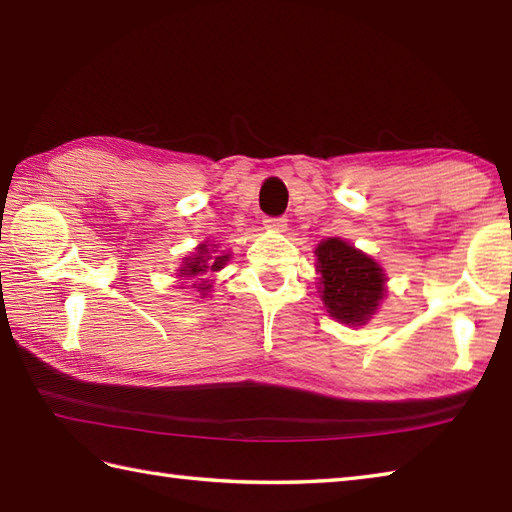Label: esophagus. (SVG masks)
Listing matches in <instances>:
<instances>
[{
	"label": "esophagus",
	"instance_id": "obj_1",
	"mask_svg": "<svg viewBox=\"0 0 512 512\" xmlns=\"http://www.w3.org/2000/svg\"><path fill=\"white\" fill-rule=\"evenodd\" d=\"M264 226L268 228V231L284 233L286 228H288V222L284 220V217H268V220H264Z\"/></svg>",
	"mask_w": 512,
	"mask_h": 512
}]
</instances>
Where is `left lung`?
<instances>
[{
  "instance_id": "left-lung-1",
  "label": "left lung",
  "mask_w": 512,
  "mask_h": 512,
  "mask_svg": "<svg viewBox=\"0 0 512 512\" xmlns=\"http://www.w3.org/2000/svg\"><path fill=\"white\" fill-rule=\"evenodd\" d=\"M319 297L332 319L347 328H361L387 297V275L369 257L341 237H328L314 248Z\"/></svg>"
}]
</instances>
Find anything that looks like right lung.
Instances as JSON below:
<instances>
[{"mask_svg":"<svg viewBox=\"0 0 512 512\" xmlns=\"http://www.w3.org/2000/svg\"><path fill=\"white\" fill-rule=\"evenodd\" d=\"M228 259H231V253L220 250L217 244H209V239H206V242L198 244L195 253L182 259V264L176 273L180 288H184V279H191V290L198 292L200 299L209 297V292L213 288L211 275L217 273V270H222Z\"/></svg>","mask_w":512,"mask_h":512,"instance_id":"add662e5","label":"right lung"}]
</instances>
